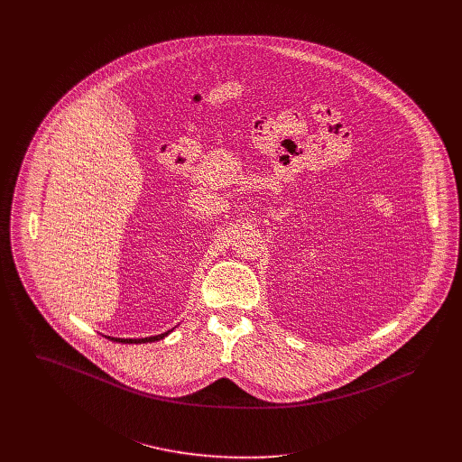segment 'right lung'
Masks as SVG:
<instances>
[{
    "label": "right lung",
    "instance_id": "obj_1",
    "mask_svg": "<svg viewBox=\"0 0 462 462\" xmlns=\"http://www.w3.org/2000/svg\"><path fill=\"white\" fill-rule=\"evenodd\" d=\"M171 330H167V332H163V334H158V336H151V337H140V339H125V337H108V339H112V341H119V343H149V341H156V339H162V337H165L167 334H169Z\"/></svg>",
    "mask_w": 462,
    "mask_h": 462
}]
</instances>
